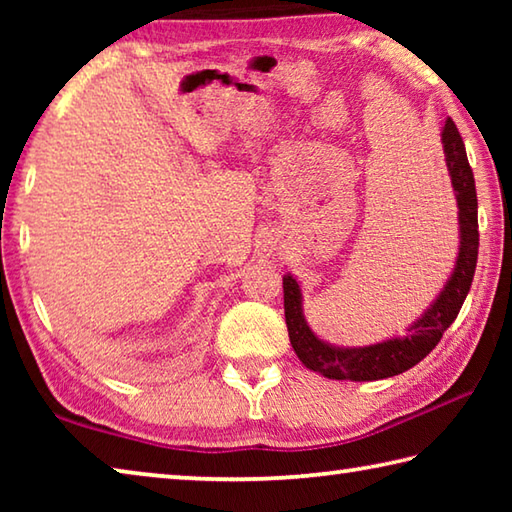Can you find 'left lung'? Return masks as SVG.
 <instances>
[{
  "mask_svg": "<svg viewBox=\"0 0 512 512\" xmlns=\"http://www.w3.org/2000/svg\"><path fill=\"white\" fill-rule=\"evenodd\" d=\"M440 142H443L445 164L449 178H452L458 207V255L443 289L422 311L420 318H415L406 327L404 336H391V339L361 345V348H343V345L318 339L302 311L298 280L291 273L282 277L284 318H287L291 345L298 359L318 375L339 381H377L400 375L436 348L445 329L454 323L461 311L467 291L472 287L476 255H479V219H476L479 205H476L474 173L467 162L463 137L449 117L445 119Z\"/></svg>",
  "mask_w": 512,
  "mask_h": 512,
  "instance_id": "1",
  "label": "left lung"
}]
</instances>
